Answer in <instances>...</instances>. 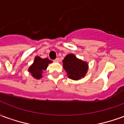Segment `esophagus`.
<instances>
[{
    "label": "esophagus",
    "mask_w": 124,
    "mask_h": 124,
    "mask_svg": "<svg viewBox=\"0 0 124 124\" xmlns=\"http://www.w3.org/2000/svg\"><path fill=\"white\" fill-rule=\"evenodd\" d=\"M54 62H59L60 60H59V58H56V59L54 60Z\"/></svg>",
    "instance_id": "esophagus-1"
}]
</instances>
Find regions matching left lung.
Here are the masks:
<instances>
[{
    "mask_svg": "<svg viewBox=\"0 0 124 124\" xmlns=\"http://www.w3.org/2000/svg\"><path fill=\"white\" fill-rule=\"evenodd\" d=\"M63 68L68 77L73 80H79L84 76L88 70V63L79 59L74 54H69L62 60Z\"/></svg>",
    "mask_w": 124,
    "mask_h": 124,
    "instance_id": "obj_1",
    "label": "left lung"
}]
</instances>
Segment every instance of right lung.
<instances>
[{
    "instance_id": "obj_1",
    "label": "right lung",
    "mask_w": 124,
    "mask_h": 124,
    "mask_svg": "<svg viewBox=\"0 0 124 124\" xmlns=\"http://www.w3.org/2000/svg\"><path fill=\"white\" fill-rule=\"evenodd\" d=\"M48 58H42L39 56H36L32 64L28 69L31 76L36 80H40L42 78V73L46 70L49 64L52 63Z\"/></svg>"
}]
</instances>
